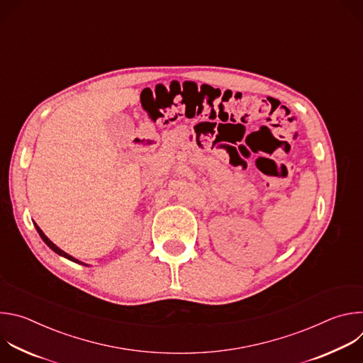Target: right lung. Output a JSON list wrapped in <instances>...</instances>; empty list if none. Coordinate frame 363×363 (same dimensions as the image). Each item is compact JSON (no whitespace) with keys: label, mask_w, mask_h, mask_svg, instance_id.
Listing matches in <instances>:
<instances>
[{"label":"right lung","mask_w":363,"mask_h":363,"mask_svg":"<svg viewBox=\"0 0 363 363\" xmlns=\"http://www.w3.org/2000/svg\"><path fill=\"white\" fill-rule=\"evenodd\" d=\"M34 227H35V230H37V233H38V235L41 237V240L51 248V250H53L55 252H57L59 255H62V257H65V258H67V260H70V262H73V263H77V264H82V266H86V267H89V264H86V263H83V262H80V260H77V258H74L73 255H70V254H67L66 251H63L62 248H59L53 241H50L48 238H47V235L41 231V228L34 223Z\"/></svg>","instance_id":"obj_1"}]
</instances>
